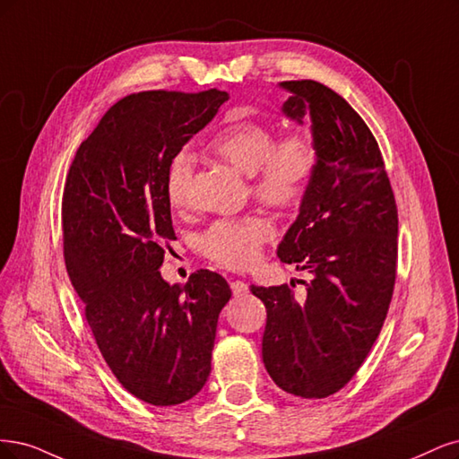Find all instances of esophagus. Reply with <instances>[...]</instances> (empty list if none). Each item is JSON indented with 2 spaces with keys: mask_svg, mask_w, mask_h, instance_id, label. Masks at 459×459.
Wrapping results in <instances>:
<instances>
[{
  "mask_svg": "<svg viewBox=\"0 0 459 459\" xmlns=\"http://www.w3.org/2000/svg\"><path fill=\"white\" fill-rule=\"evenodd\" d=\"M230 290L234 298H244V295H247V284L242 282V280H234V282H230Z\"/></svg>",
  "mask_w": 459,
  "mask_h": 459,
  "instance_id": "esophagus-1",
  "label": "esophagus"
}]
</instances>
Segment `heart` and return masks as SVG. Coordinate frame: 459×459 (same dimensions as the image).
<instances>
[{
	"instance_id": "1",
	"label": "heart",
	"mask_w": 459,
	"mask_h": 459,
	"mask_svg": "<svg viewBox=\"0 0 459 459\" xmlns=\"http://www.w3.org/2000/svg\"><path fill=\"white\" fill-rule=\"evenodd\" d=\"M208 149L236 171L251 177V195L280 210L298 205L316 169V151L308 137L291 133L276 141L274 129L240 120L217 131ZM192 160L186 152L175 154L166 171V195L173 208L188 200ZM273 236V227L261 217L217 221L205 230L200 246L205 257L227 269H246L254 263L261 246Z\"/></svg>"
}]
</instances>
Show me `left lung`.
<instances>
[{
    "mask_svg": "<svg viewBox=\"0 0 459 459\" xmlns=\"http://www.w3.org/2000/svg\"><path fill=\"white\" fill-rule=\"evenodd\" d=\"M282 114L310 117L316 169L276 254L308 273L305 299L288 284L251 286L267 308L263 362L301 398L345 387L376 343L396 276L398 215L377 141L349 102L315 80L282 82Z\"/></svg>",
    "mask_w": 459,
    "mask_h": 459,
    "instance_id": "1",
    "label": "left lung"
}]
</instances>
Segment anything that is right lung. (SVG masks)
<instances>
[{
  "instance_id": "add662e5",
  "label": "right lung",
  "mask_w": 459,
  "mask_h": 459,
  "mask_svg": "<svg viewBox=\"0 0 459 459\" xmlns=\"http://www.w3.org/2000/svg\"><path fill=\"white\" fill-rule=\"evenodd\" d=\"M227 91L127 95L100 117L74 156L63 192L70 282L117 381L154 406L181 404L212 372L227 280L200 269L185 288L160 274L175 240L166 171L208 126Z\"/></svg>"
}]
</instances>
